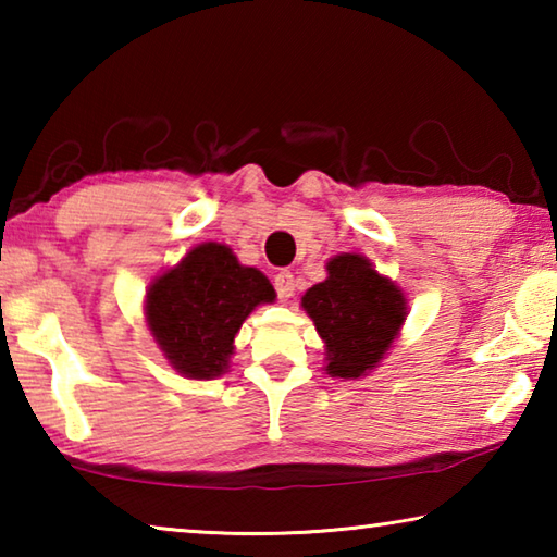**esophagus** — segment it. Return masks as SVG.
<instances>
[{"mask_svg": "<svg viewBox=\"0 0 557 557\" xmlns=\"http://www.w3.org/2000/svg\"><path fill=\"white\" fill-rule=\"evenodd\" d=\"M275 289H277V297L280 301H287L292 295H295V275H292L289 270H282L275 275Z\"/></svg>", "mask_w": 557, "mask_h": 557, "instance_id": "obj_1", "label": "esophagus"}]
</instances>
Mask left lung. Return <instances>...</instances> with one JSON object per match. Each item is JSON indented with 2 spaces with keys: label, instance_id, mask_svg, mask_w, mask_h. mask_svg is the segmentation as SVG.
Instances as JSON below:
<instances>
[{
  "label": "left lung",
  "instance_id": "1",
  "mask_svg": "<svg viewBox=\"0 0 557 557\" xmlns=\"http://www.w3.org/2000/svg\"><path fill=\"white\" fill-rule=\"evenodd\" d=\"M326 272L324 282L305 292L301 307L326 346V373L361 379L383 361L398 336L408 301L393 280L356 252L332 258Z\"/></svg>",
  "mask_w": 557,
  "mask_h": 557
}]
</instances>
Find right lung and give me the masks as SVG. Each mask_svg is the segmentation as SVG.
Here are the masks:
<instances>
[{"label": "right lung", "mask_w": 557, "mask_h": 557, "mask_svg": "<svg viewBox=\"0 0 557 557\" xmlns=\"http://www.w3.org/2000/svg\"><path fill=\"white\" fill-rule=\"evenodd\" d=\"M275 301L270 280L228 245L201 243L147 289L145 317L176 373L211 381L228 371L233 338L258 305Z\"/></svg>", "instance_id": "right-lung-1"}]
</instances>
